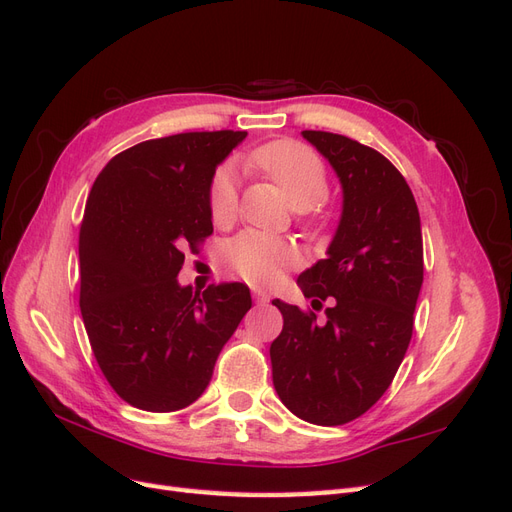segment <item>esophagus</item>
Masks as SVG:
<instances>
[{
	"label": "esophagus",
	"mask_w": 512,
	"mask_h": 512,
	"mask_svg": "<svg viewBox=\"0 0 512 512\" xmlns=\"http://www.w3.org/2000/svg\"><path fill=\"white\" fill-rule=\"evenodd\" d=\"M252 297H254V301L260 303V305L269 301V294H267L265 290H262V288H252Z\"/></svg>",
	"instance_id": "esophagus-1"
}]
</instances>
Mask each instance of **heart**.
<instances>
[{
    "label": "heart",
    "mask_w": 512,
    "mask_h": 512,
    "mask_svg": "<svg viewBox=\"0 0 512 512\" xmlns=\"http://www.w3.org/2000/svg\"><path fill=\"white\" fill-rule=\"evenodd\" d=\"M247 164L265 173L275 185H280L290 205L299 211H314L309 224H327V213L320 209L324 196L329 194V173L324 162L312 149L301 143L271 141L256 147ZM209 218L215 226H226L237 213V183L228 168L215 170L207 190ZM222 258L226 267L254 286H271L282 275L299 265L301 254L290 241L262 235V232H241L224 247Z\"/></svg>",
    "instance_id": "heart-1"
}]
</instances>
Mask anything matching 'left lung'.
<instances>
[{"label":"left lung","mask_w":512,"mask_h":512,"mask_svg":"<svg viewBox=\"0 0 512 512\" xmlns=\"http://www.w3.org/2000/svg\"><path fill=\"white\" fill-rule=\"evenodd\" d=\"M342 181L344 209L329 256L299 275L314 312L275 299L284 329L271 344L282 404L314 425H344L389 389L404 361L423 286L421 218L404 175L348 136L303 130Z\"/></svg>","instance_id":"8db88e82"}]
</instances>
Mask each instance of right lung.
Returning a JSON list of instances; mask_svg holds the SVG:
<instances>
[{
    "label": "right lung",
    "mask_w": 512,
    "mask_h": 512,
    "mask_svg": "<svg viewBox=\"0 0 512 512\" xmlns=\"http://www.w3.org/2000/svg\"><path fill=\"white\" fill-rule=\"evenodd\" d=\"M247 132H183L138 143L91 185L79 232L81 314L113 391L147 412L205 393L215 361L252 307L239 282L179 286L183 250L211 232L215 168Z\"/></svg>",
    "instance_id": "1"
}]
</instances>
